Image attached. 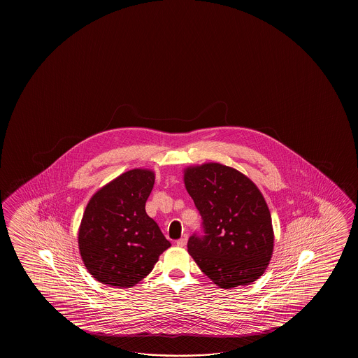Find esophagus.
Returning a JSON list of instances; mask_svg holds the SVG:
<instances>
[{"mask_svg": "<svg viewBox=\"0 0 358 358\" xmlns=\"http://www.w3.org/2000/svg\"><path fill=\"white\" fill-rule=\"evenodd\" d=\"M187 242H188V239H187V236H184V238H180L179 241H176V245L178 247H185Z\"/></svg>", "mask_w": 358, "mask_h": 358, "instance_id": "obj_1", "label": "esophagus"}]
</instances>
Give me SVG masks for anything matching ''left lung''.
Returning a JSON list of instances; mask_svg holds the SVG:
<instances>
[{
    "mask_svg": "<svg viewBox=\"0 0 358 358\" xmlns=\"http://www.w3.org/2000/svg\"><path fill=\"white\" fill-rule=\"evenodd\" d=\"M184 184L203 220L205 236L188 241L202 273L222 289L256 282L274 251L271 215L257 185L219 162L184 169Z\"/></svg>",
    "mask_w": 358,
    "mask_h": 358,
    "instance_id": "8db88e82",
    "label": "left lung"
}]
</instances>
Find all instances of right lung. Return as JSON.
<instances>
[{"label":"right lung","mask_w":358,"mask_h":358,"mask_svg":"<svg viewBox=\"0 0 358 358\" xmlns=\"http://www.w3.org/2000/svg\"><path fill=\"white\" fill-rule=\"evenodd\" d=\"M153 184L151 169H133L99 188L87 203L78 245L84 266L97 282L131 288L171 245L145 213Z\"/></svg>","instance_id":"right-lung-1"}]
</instances>
